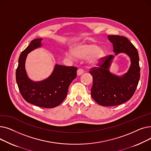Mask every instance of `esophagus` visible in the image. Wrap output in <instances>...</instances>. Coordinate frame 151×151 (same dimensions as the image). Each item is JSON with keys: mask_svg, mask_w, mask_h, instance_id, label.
I'll use <instances>...</instances> for the list:
<instances>
[{"mask_svg": "<svg viewBox=\"0 0 151 151\" xmlns=\"http://www.w3.org/2000/svg\"><path fill=\"white\" fill-rule=\"evenodd\" d=\"M83 73H84V70L82 69V68H79V69L77 70V75H78V76H80V75H82Z\"/></svg>", "mask_w": 151, "mask_h": 151, "instance_id": "esophagus-1", "label": "esophagus"}]
</instances>
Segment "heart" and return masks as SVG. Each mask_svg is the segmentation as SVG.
Masks as SVG:
<instances>
[{"label": "heart", "instance_id": "b5f03b06", "mask_svg": "<svg viewBox=\"0 0 151 151\" xmlns=\"http://www.w3.org/2000/svg\"><path fill=\"white\" fill-rule=\"evenodd\" d=\"M74 52L79 58L83 59L88 58V61L91 64H97L105 55V51L99 48V46L93 43L78 44L74 47ZM65 54L70 59L75 58V55L71 51L66 52Z\"/></svg>", "mask_w": 151, "mask_h": 151}]
</instances>
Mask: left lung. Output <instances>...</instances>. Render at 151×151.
<instances>
[{
	"label": "left lung",
	"instance_id": "obj_1",
	"mask_svg": "<svg viewBox=\"0 0 151 151\" xmlns=\"http://www.w3.org/2000/svg\"><path fill=\"white\" fill-rule=\"evenodd\" d=\"M113 44L116 55L126 53L131 59V65L124 76H117L109 71L114 55L105 56L91 68L93 78L91 96L98 104L104 106H116L129 100L136 91L140 77L139 55L138 51L127 38L119 35H108Z\"/></svg>",
	"mask_w": 151,
	"mask_h": 151
}]
</instances>
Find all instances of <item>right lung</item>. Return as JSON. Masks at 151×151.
I'll use <instances>...</instances> for the list:
<instances>
[{"mask_svg":"<svg viewBox=\"0 0 151 151\" xmlns=\"http://www.w3.org/2000/svg\"><path fill=\"white\" fill-rule=\"evenodd\" d=\"M42 40V38L34 40L21 52L16 80L21 96L27 102L39 107L52 108L65 99L70 83L77 76L78 68L56 64L49 78L40 82L31 81L26 72V59L29 52L41 46Z\"/></svg>","mask_w":151,"mask_h":151,"instance_id":"right-lung-1","label":"right lung"}]
</instances>
